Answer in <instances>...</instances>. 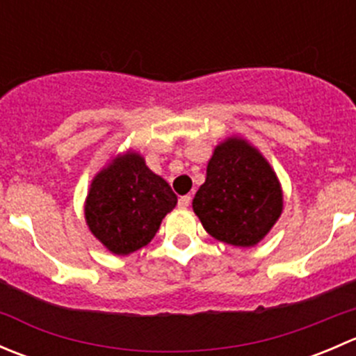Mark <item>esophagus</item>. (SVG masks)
Segmentation results:
<instances>
[{
	"mask_svg": "<svg viewBox=\"0 0 356 356\" xmlns=\"http://www.w3.org/2000/svg\"><path fill=\"white\" fill-rule=\"evenodd\" d=\"M189 203H191V196H189V195L181 196V198H179V201H177V204H179V207H181V208H188Z\"/></svg>",
	"mask_w": 356,
	"mask_h": 356,
	"instance_id": "1",
	"label": "esophagus"
}]
</instances>
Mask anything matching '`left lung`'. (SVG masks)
Returning <instances> with one entry per match:
<instances>
[{"mask_svg":"<svg viewBox=\"0 0 356 356\" xmlns=\"http://www.w3.org/2000/svg\"><path fill=\"white\" fill-rule=\"evenodd\" d=\"M204 231L232 246H254L282 211L277 177L243 139H227L208 161L207 181L193 200Z\"/></svg>","mask_w":356,"mask_h":356,"instance_id":"8db88e82","label":"left lung"}]
</instances>
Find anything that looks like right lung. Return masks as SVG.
<instances>
[{"label": "right lung", "mask_w": 356, "mask_h": 356, "mask_svg": "<svg viewBox=\"0 0 356 356\" xmlns=\"http://www.w3.org/2000/svg\"><path fill=\"white\" fill-rule=\"evenodd\" d=\"M175 203L170 186L132 153L96 175L86 200V220L111 253L129 254L155 238Z\"/></svg>", "instance_id": "add662e5"}]
</instances>
